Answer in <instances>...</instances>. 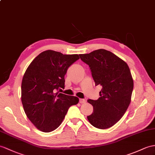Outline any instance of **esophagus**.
Instances as JSON below:
<instances>
[{"label":"esophagus","mask_w":155,"mask_h":155,"mask_svg":"<svg viewBox=\"0 0 155 155\" xmlns=\"http://www.w3.org/2000/svg\"><path fill=\"white\" fill-rule=\"evenodd\" d=\"M86 103V100L84 99H80V103L81 104H85Z\"/></svg>","instance_id":"obj_1"}]
</instances>
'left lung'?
<instances>
[{
	"label": "left lung",
	"instance_id": "left-lung-1",
	"mask_svg": "<svg viewBox=\"0 0 155 155\" xmlns=\"http://www.w3.org/2000/svg\"><path fill=\"white\" fill-rule=\"evenodd\" d=\"M89 67L95 86L102 87L97 100L88 99L93 112L87 116L92 126L107 129L121 119L129 107L134 81L127 64L112 52L99 49L80 54Z\"/></svg>",
	"mask_w": 155,
	"mask_h": 155
}]
</instances>
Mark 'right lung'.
<instances>
[{
	"mask_svg": "<svg viewBox=\"0 0 155 155\" xmlns=\"http://www.w3.org/2000/svg\"><path fill=\"white\" fill-rule=\"evenodd\" d=\"M80 59L78 54H63L48 50L39 54L26 70L21 82V103L26 116L39 130L57 128L71 105L79 99L60 93L64 87L68 68Z\"/></svg>",
	"mask_w": 155,
	"mask_h": 155,
	"instance_id": "obj_1",
	"label": "right lung"
}]
</instances>
